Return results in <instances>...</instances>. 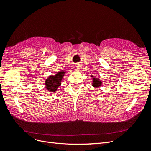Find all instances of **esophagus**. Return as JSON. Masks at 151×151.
Returning <instances> with one entry per match:
<instances>
[{"label": "esophagus", "mask_w": 151, "mask_h": 151, "mask_svg": "<svg viewBox=\"0 0 151 151\" xmlns=\"http://www.w3.org/2000/svg\"><path fill=\"white\" fill-rule=\"evenodd\" d=\"M81 67H82V66L81 65H79V64H78V65H76V66H75V69L76 70H80L81 69Z\"/></svg>", "instance_id": "esophagus-1"}]
</instances>
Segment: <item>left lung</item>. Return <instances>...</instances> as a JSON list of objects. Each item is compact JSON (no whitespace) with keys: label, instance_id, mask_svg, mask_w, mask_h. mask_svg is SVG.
<instances>
[{"label":"left lung","instance_id":"8db88e82","mask_svg":"<svg viewBox=\"0 0 151 151\" xmlns=\"http://www.w3.org/2000/svg\"><path fill=\"white\" fill-rule=\"evenodd\" d=\"M93 77V76H91ZM101 84H102V82L100 81L99 79H97V78H93V86L94 87H95V88H98V87H100L101 86Z\"/></svg>","mask_w":151,"mask_h":151}]
</instances>
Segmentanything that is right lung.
Wrapping results in <instances>:
<instances>
[{
	"instance_id": "right-lung-1",
	"label": "right lung",
	"mask_w": 151,
	"mask_h": 151,
	"mask_svg": "<svg viewBox=\"0 0 151 151\" xmlns=\"http://www.w3.org/2000/svg\"><path fill=\"white\" fill-rule=\"evenodd\" d=\"M64 71L61 70L58 72L55 76H50L45 81V86L47 90L50 92L55 93L56 92L57 88L61 84V81L62 77L64 75Z\"/></svg>"
}]
</instances>
